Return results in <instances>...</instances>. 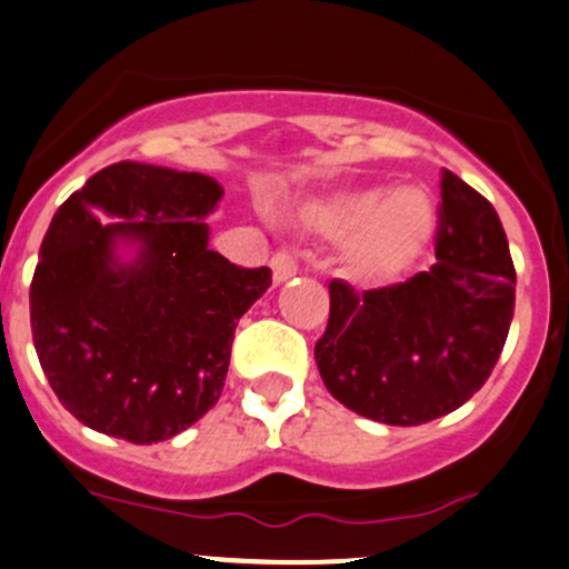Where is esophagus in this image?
I'll list each match as a JSON object with an SVG mask.
<instances>
[{"label":"esophagus","instance_id":"1","mask_svg":"<svg viewBox=\"0 0 569 569\" xmlns=\"http://www.w3.org/2000/svg\"><path fill=\"white\" fill-rule=\"evenodd\" d=\"M271 271H273V284H282L287 279H292L298 273V260L292 252H277L271 258Z\"/></svg>","mask_w":569,"mask_h":569}]
</instances>
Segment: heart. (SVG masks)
I'll use <instances>...</instances> for the list:
<instances>
[{"label": "heart", "instance_id": "1", "mask_svg": "<svg viewBox=\"0 0 569 569\" xmlns=\"http://www.w3.org/2000/svg\"><path fill=\"white\" fill-rule=\"evenodd\" d=\"M326 236H341L347 268L366 279H393L418 262L437 230V206L423 187H352L309 211Z\"/></svg>", "mask_w": 569, "mask_h": 569}]
</instances>
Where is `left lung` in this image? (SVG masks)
<instances>
[{"mask_svg": "<svg viewBox=\"0 0 569 569\" xmlns=\"http://www.w3.org/2000/svg\"><path fill=\"white\" fill-rule=\"evenodd\" d=\"M516 268L497 211L442 173L437 262L401 284L358 292L331 282V317L315 347L336 401L388 426H420L467 405L502 352Z\"/></svg>", "mask_w": 569, "mask_h": 569, "instance_id": "8db88e82", "label": "left lung"}]
</instances>
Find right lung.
Segmentation results:
<instances>
[{"label":"right lung","mask_w":569,"mask_h":569,"mask_svg":"<svg viewBox=\"0 0 569 569\" xmlns=\"http://www.w3.org/2000/svg\"><path fill=\"white\" fill-rule=\"evenodd\" d=\"M222 194L211 176L127 160L53 213L29 290L32 339L89 429L162 442L222 396L238 320L271 287L268 268L209 249Z\"/></svg>","instance_id":"obj_1"}]
</instances>
